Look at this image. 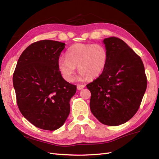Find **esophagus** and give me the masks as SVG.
Instances as JSON below:
<instances>
[{
  "mask_svg": "<svg viewBox=\"0 0 159 159\" xmlns=\"http://www.w3.org/2000/svg\"><path fill=\"white\" fill-rule=\"evenodd\" d=\"M85 88V85H77V88L78 90H81Z\"/></svg>",
  "mask_w": 159,
  "mask_h": 159,
  "instance_id": "obj_1",
  "label": "esophagus"
}]
</instances>
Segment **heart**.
I'll use <instances>...</instances> for the list:
<instances>
[{
	"instance_id": "1",
	"label": "heart",
	"mask_w": 159,
	"mask_h": 159,
	"mask_svg": "<svg viewBox=\"0 0 159 159\" xmlns=\"http://www.w3.org/2000/svg\"><path fill=\"white\" fill-rule=\"evenodd\" d=\"M57 61L58 68L68 81L74 79L75 67L78 66L81 78L94 79L102 73L106 66L108 53L102 44L78 43L71 46Z\"/></svg>"
}]
</instances>
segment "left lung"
Masks as SVG:
<instances>
[{"label": "left lung", "instance_id": "8db88e82", "mask_svg": "<svg viewBox=\"0 0 159 159\" xmlns=\"http://www.w3.org/2000/svg\"><path fill=\"white\" fill-rule=\"evenodd\" d=\"M108 60L102 74L88 84L90 109L106 125L117 126L138 111L147 85L143 61L125 42L116 37L105 38Z\"/></svg>", "mask_w": 159, "mask_h": 159}]
</instances>
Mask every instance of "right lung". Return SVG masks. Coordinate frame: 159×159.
Masks as SVG:
<instances>
[{"instance_id":"obj_1","label":"right lung","mask_w":159,"mask_h":159,"mask_svg":"<svg viewBox=\"0 0 159 159\" xmlns=\"http://www.w3.org/2000/svg\"><path fill=\"white\" fill-rule=\"evenodd\" d=\"M64 43L44 40L24 50L13 74L19 110L36 127L54 131L63 125L70 111L76 85L62 78L57 61Z\"/></svg>"}]
</instances>
